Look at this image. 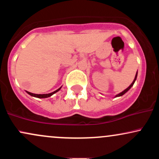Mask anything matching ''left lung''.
I'll list each match as a JSON object with an SVG mask.
<instances>
[{
    "label": "left lung",
    "instance_id": "1",
    "mask_svg": "<svg viewBox=\"0 0 159 159\" xmlns=\"http://www.w3.org/2000/svg\"><path fill=\"white\" fill-rule=\"evenodd\" d=\"M137 75H138V72H137V73H136V75H135V78H134V81H133V82H132V84H131V85H130V86H129V87H128V88H126V89H125V90H123V92H122V93H119V94H118V95H116V96H115V97H118V96H123V95H124V94H125V93H126L128 90H130V88H131V87H132V86H133V84H134V81H135V80H136V78H137Z\"/></svg>",
    "mask_w": 159,
    "mask_h": 159
}]
</instances>
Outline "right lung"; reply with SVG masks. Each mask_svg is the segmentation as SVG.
Returning a JSON list of instances; mask_svg holds the SVG:
<instances>
[{
  "mask_svg": "<svg viewBox=\"0 0 159 159\" xmlns=\"http://www.w3.org/2000/svg\"><path fill=\"white\" fill-rule=\"evenodd\" d=\"M61 87H60V88L57 89V90L54 91V92H52V93H48V94H35V93H32L28 92V91H26V92L29 95H30V96H34V97H36V98H48V97H50L51 96H52L53 94L55 93L58 92V91L61 90Z\"/></svg>",
  "mask_w": 159,
  "mask_h": 159,
  "instance_id": "1",
  "label": "right lung"
}]
</instances>
